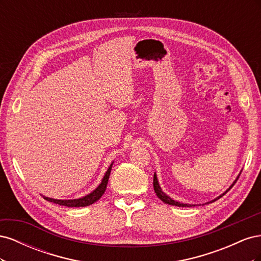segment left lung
Here are the masks:
<instances>
[{"label":"left lung","mask_w":261,"mask_h":261,"mask_svg":"<svg viewBox=\"0 0 261 261\" xmlns=\"http://www.w3.org/2000/svg\"><path fill=\"white\" fill-rule=\"evenodd\" d=\"M239 177L240 176H238V178H236L235 180H234V183L228 187V189L227 191L225 192V193H223L222 195L221 196H219V197H217L216 199H213V200H211V201H209V202H207V203H210V202H213V201H216V200H218L220 197H222L224 194H226L228 191H230V189L233 187V185L236 183V180L239 179ZM153 188H154V192H155V194H156V196L159 197V198L164 202V203H168V204H171V206H176V207H192V204H188V203H181V202H178V201H175V200H173L172 198H170V197L165 194V193H163L162 192V189H161V187H160V185H159V181H158V178H156V175H155V173H154V175H153ZM195 206V204H194Z\"/></svg>","instance_id":"obj_1"}]
</instances>
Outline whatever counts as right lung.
Returning <instances> with one entry per match:
<instances>
[{"instance_id": "obj_1", "label": "right lung", "mask_w": 261, "mask_h": 261, "mask_svg": "<svg viewBox=\"0 0 261 261\" xmlns=\"http://www.w3.org/2000/svg\"><path fill=\"white\" fill-rule=\"evenodd\" d=\"M112 165H113V163H111V165L109 167L103 178H102V180H101L100 185L96 189H94L93 192H91L90 194H88L87 196L82 197V198L62 200V199L49 198V197H45V196H43V198L45 200L50 201V202L58 203V204H60V206H66V207H86V206H89V204H92L93 202L98 201L101 198V196L105 194L106 189H107V185H108V180H109V177H110V173H111V170H112Z\"/></svg>"}]
</instances>
